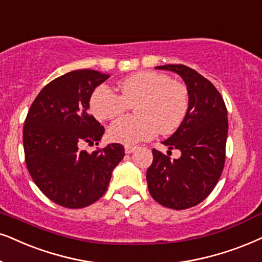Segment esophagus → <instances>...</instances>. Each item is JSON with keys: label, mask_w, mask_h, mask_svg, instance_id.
I'll return each mask as SVG.
<instances>
[{"label": "esophagus", "mask_w": 262, "mask_h": 262, "mask_svg": "<svg viewBox=\"0 0 262 262\" xmlns=\"http://www.w3.org/2000/svg\"><path fill=\"white\" fill-rule=\"evenodd\" d=\"M135 149L136 147H134V145H126V147H125V152H126V154H131V152L135 151Z\"/></svg>", "instance_id": "1"}]
</instances>
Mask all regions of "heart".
Here are the masks:
<instances>
[{
  "label": "heart",
  "instance_id": "b5f03b06",
  "mask_svg": "<svg viewBox=\"0 0 262 262\" xmlns=\"http://www.w3.org/2000/svg\"><path fill=\"white\" fill-rule=\"evenodd\" d=\"M121 95L102 85L90 97V110L98 120H112L135 107L138 115L112 124L108 136L117 143L132 145L181 126L189 111V90L165 73L142 71L119 81Z\"/></svg>",
  "mask_w": 262,
  "mask_h": 262
}]
</instances>
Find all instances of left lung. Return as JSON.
Wrapping results in <instances>:
<instances>
[{"mask_svg":"<svg viewBox=\"0 0 262 262\" xmlns=\"http://www.w3.org/2000/svg\"><path fill=\"white\" fill-rule=\"evenodd\" d=\"M155 69L172 71L183 78L190 104L181 126L162 142L169 150H181V158L171 160L152 149V164L147 171L148 189L160 205L186 209L202 202L222 176L229 128L227 110L215 86L195 70L184 64Z\"/></svg>","mask_w":262,"mask_h":262,"instance_id":"8db88e82","label":"left lung"}]
</instances>
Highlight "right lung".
Here are the masks:
<instances>
[{"label": "right lung", "instance_id": "obj_1", "mask_svg": "<svg viewBox=\"0 0 262 262\" xmlns=\"http://www.w3.org/2000/svg\"><path fill=\"white\" fill-rule=\"evenodd\" d=\"M110 76L77 70L50 81L30 107L23 131L27 169L40 191L56 205L83 208L107 191L112 172L125 149L112 143L93 152L104 127L89 114L95 88Z\"/></svg>", "mask_w": 262, "mask_h": 262}]
</instances>
